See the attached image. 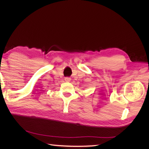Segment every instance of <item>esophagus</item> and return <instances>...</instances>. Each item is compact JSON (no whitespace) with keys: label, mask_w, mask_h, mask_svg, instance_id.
<instances>
[{"label":"esophagus","mask_w":149,"mask_h":149,"mask_svg":"<svg viewBox=\"0 0 149 149\" xmlns=\"http://www.w3.org/2000/svg\"><path fill=\"white\" fill-rule=\"evenodd\" d=\"M65 80L66 82H70L71 81V78L69 77H66V78H65Z\"/></svg>","instance_id":"34e87169"}]
</instances>
